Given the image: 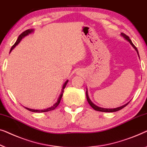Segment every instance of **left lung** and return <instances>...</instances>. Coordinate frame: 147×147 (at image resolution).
Instances as JSON below:
<instances>
[{"mask_svg": "<svg viewBox=\"0 0 147 147\" xmlns=\"http://www.w3.org/2000/svg\"><path fill=\"white\" fill-rule=\"evenodd\" d=\"M121 35H122V36H123L125 37V38L126 39V40H127L130 43H131V45H132V46L133 47V48L135 49V50L136 51V52H137V53H138V57H139V55H138V52L137 49H136V47L135 46V45H133V43L132 42V41H131V39L129 38V37L127 35H126L125 34H124V33H121ZM86 99H87V101H88V104H89V105H90V106H91L92 108L94 109L95 111H100V112H105V113H113V112H116V111H120V110H121V109H123L124 107H125L128 104H129V102H128V103H127V104H126V105H123V106H121V107H118V108H115V109H104V108H100V107H98L96 106V105H95L94 104H93V103H92V102H91V100H90L89 97H88L87 91L86 92Z\"/></svg>", "mask_w": 147, "mask_h": 147, "instance_id": "obj_1", "label": "left lung"}]
</instances>
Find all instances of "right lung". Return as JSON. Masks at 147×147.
<instances>
[{
  "label": "right lung",
  "mask_w": 147,
  "mask_h": 147,
  "mask_svg": "<svg viewBox=\"0 0 147 147\" xmlns=\"http://www.w3.org/2000/svg\"><path fill=\"white\" fill-rule=\"evenodd\" d=\"M32 31H33V30H32V29H28V30H25V31H24L23 32H22L21 34H20L19 35V36H18V39H17V40H16V42L14 43L13 46H12V47H11V51H10V53H11V51H12V49H13L14 48V47H15L16 46V45H17L18 44V43H19V42H20V40H22V38H24V36H26V35H28V34H30V33H31ZM68 81H69V80H67V81L65 82V83L64 84L63 87V90H62V92H61V95H60L59 98H58L57 102H56L55 104L53 105V106H52L51 107H50V108H48V109H44V110H34V109H28V108H26V107H25V109H27V110H28V111H31V112H34V113H45V112H48V111H53V110H54V109H55L57 108V107L58 105H59L60 102H61V98H62V96H63V93L64 89H65V88L66 87V86H67V84Z\"/></svg>",
  "instance_id": "right-lung-1"
}]
</instances>
